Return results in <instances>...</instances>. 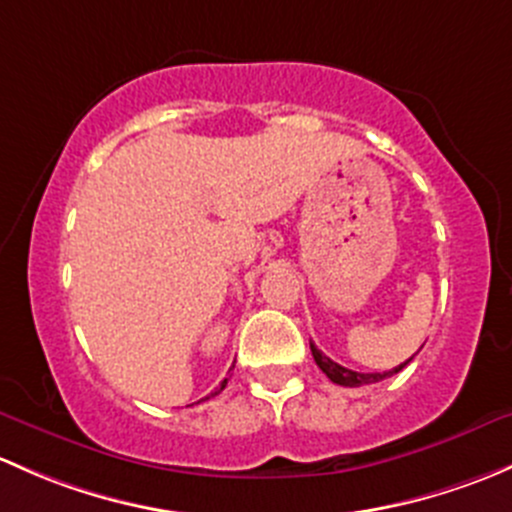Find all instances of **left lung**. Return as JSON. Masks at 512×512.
Here are the masks:
<instances>
[{"label": "left lung", "mask_w": 512, "mask_h": 512, "mask_svg": "<svg viewBox=\"0 0 512 512\" xmlns=\"http://www.w3.org/2000/svg\"><path fill=\"white\" fill-rule=\"evenodd\" d=\"M310 352H313V360L315 365L320 367L325 374H328L330 382L335 384H342V387H362V384H374V382H382V379L392 377V374H397L399 370H404V367L412 362V357H409L407 362H402L399 367H394V370H387V372H355V370H347V367L337 365V362L330 360L328 355H323V352L318 350V347L310 342Z\"/></svg>", "instance_id": "8db88e82"}]
</instances>
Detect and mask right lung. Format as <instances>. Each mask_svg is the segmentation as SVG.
I'll list each match as a JSON object with an SVG mask.
<instances>
[{
  "mask_svg": "<svg viewBox=\"0 0 512 512\" xmlns=\"http://www.w3.org/2000/svg\"><path fill=\"white\" fill-rule=\"evenodd\" d=\"M226 382H229V379H224V382H221V384H219V387H217V389H214V392H212V394H209V397H217V394L221 392V389H224V387H226ZM209 397H204V399H209Z\"/></svg>",
  "mask_w": 512,
  "mask_h": 512,
  "instance_id": "1",
  "label": "right lung"
}]
</instances>
